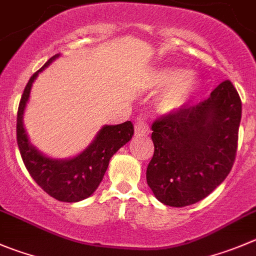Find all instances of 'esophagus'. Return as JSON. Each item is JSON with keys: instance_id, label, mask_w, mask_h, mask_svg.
<instances>
[{"instance_id": "34e87169", "label": "esophagus", "mask_w": 256, "mask_h": 256, "mask_svg": "<svg viewBox=\"0 0 256 256\" xmlns=\"http://www.w3.org/2000/svg\"><path fill=\"white\" fill-rule=\"evenodd\" d=\"M134 132L137 137H146L150 133V126L146 120H143L142 118H138L137 122H136V126H134Z\"/></svg>"}]
</instances>
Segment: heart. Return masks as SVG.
I'll return each instance as SVG.
<instances>
[{
  "label": "heart",
  "instance_id": "heart-1",
  "mask_svg": "<svg viewBox=\"0 0 256 256\" xmlns=\"http://www.w3.org/2000/svg\"><path fill=\"white\" fill-rule=\"evenodd\" d=\"M147 86L162 90L158 106L163 114H177L186 109L201 88V79L184 66H162L153 70L147 79Z\"/></svg>",
  "mask_w": 256,
  "mask_h": 256
}]
</instances>
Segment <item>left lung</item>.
I'll return each instance as SVG.
<instances>
[{"mask_svg": "<svg viewBox=\"0 0 256 256\" xmlns=\"http://www.w3.org/2000/svg\"><path fill=\"white\" fill-rule=\"evenodd\" d=\"M240 120L242 100L228 80L208 100L156 120L154 153L147 167V184L156 198L184 208L220 186L235 160Z\"/></svg>", "mask_w": 256, "mask_h": 256, "instance_id": "obj_1", "label": "left lung"}]
</instances>
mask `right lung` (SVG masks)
Wrapping results in <instances>:
<instances>
[{
  "instance_id": "obj_1",
  "label": "right lung",
  "mask_w": 256,
  "mask_h": 256,
  "mask_svg": "<svg viewBox=\"0 0 256 256\" xmlns=\"http://www.w3.org/2000/svg\"><path fill=\"white\" fill-rule=\"evenodd\" d=\"M58 58H60V54L50 58L30 78L24 90L17 112V144L28 174L46 194L62 202H78L96 191L108 168L109 160L119 148L132 140L134 126L130 120L113 126L104 124L85 150L69 158L50 157L36 148L25 130L24 116L34 82Z\"/></svg>"
}]
</instances>
